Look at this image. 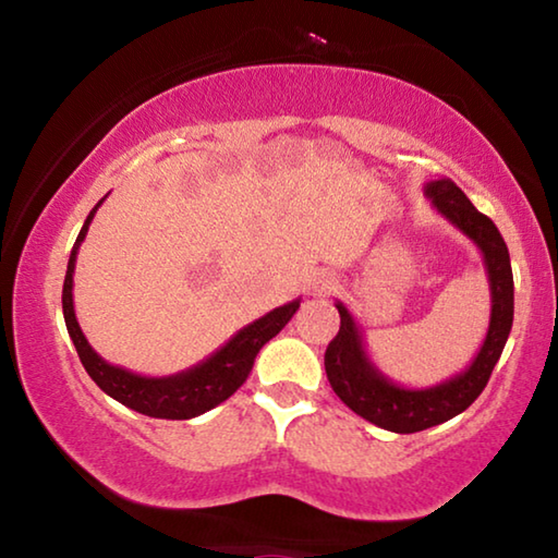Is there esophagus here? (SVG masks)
Wrapping results in <instances>:
<instances>
[{"instance_id":"1","label":"esophagus","mask_w":558,"mask_h":558,"mask_svg":"<svg viewBox=\"0 0 558 558\" xmlns=\"http://www.w3.org/2000/svg\"><path fill=\"white\" fill-rule=\"evenodd\" d=\"M332 290H335V278L329 276V272H323V276L315 278V282H313L315 298H327Z\"/></svg>"}]
</instances>
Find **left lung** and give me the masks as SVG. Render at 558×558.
Returning <instances> with one entry per match:
<instances>
[{
	"instance_id": "8db88e82",
	"label": "left lung",
	"mask_w": 558,
	"mask_h": 558,
	"mask_svg": "<svg viewBox=\"0 0 558 558\" xmlns=\"http://www.w3.org/2000/svg\"><path fill=\"white\" fill-rule=\"evenodd\" d=\"M423 194L428 196L433 209L442 219L456 226L462 235H468L483 253L493 310H489L485 342L468 369L436 386H428V389H405V386L391 381L372 362L356 319L344 307V302L337 300L342 323L325 352L329 386L356 415L391 433L426 430L465 411L487 386L497 359L502 356L514 319V278L512 266H509V251L493 219L480 214L450 179H430L423 186Z\"/></svg>"
}]
</instances>
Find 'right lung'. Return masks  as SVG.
<instances>
[{"mask_svg":"<svg viewBox=\"0 0 558 558\" xmlns=\"http://www.w3.org/2000/svg\"><path fill=\"white\" fill-rule=\"evenodd\" d=\"M106 196L93 206V211L88 214L86 223H83L78 239L73 243L69 270H65V280H63V295H61L65 329H69V337L73 339L75 352H78L81 364L86 366L88 376L110 396V399L120 401L132 411L149 415V418H167V421L196 418V415L211 411L214 405L223 403L229 396H233L241 389V384L248 379L260 347L270 342V339L290 323L292 315H295L300 307V298L288 302V305L270 310L268 315L258 317L256 323L245 325L221 349H216V352L211 356H206L204 362L194 364L192 369H184L172 376H143V374H132L128 369H122V366L108 364L106 359H102L96 349L88 344V339L83 335L73 310L75 256H78V248L83 239H86L93 216H96L98 206L106 202Z\"/></svg>","mask_w":558,"mask_h":558,"instance_id":"right-lung-1","label":"right lung"}]
</instances>
